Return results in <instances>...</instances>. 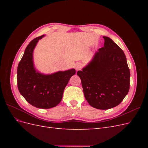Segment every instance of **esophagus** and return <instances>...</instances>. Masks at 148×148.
Segmentation results:
<instances>
[{"label": "esophagus", "mask_w": 148, "mask_h": 148, "mask_svg": "<svg viewBox=\"0 0 148 148\" xmlns=\"http://www.w3.org/2000/svg\"><path fill=\"white\" fill-rule=\"evenodd\" d=\"M75 67L76 70H77V71H78V70H81V69H82V64H80L79 62H77V63L75 64Z\"/></svg>", "instance_id": "obj_1"}]
</instances>
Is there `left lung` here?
<instances>
[{
	"label": "left lung",
	"mask_w": 148,
	"mask_h": 148,
	"mask_svg": "<svg viewBox=\"0 0 148 148\" xmlns=\"http://www.w3.org/2000/svg\"><path fill=\"white\" fill-rule=\"evenodd\" d=\"M92 60L77 75L91 106L107 110L120 104L130 89V72L123 51L109 37Z\"/></svg>",
	"instance_id": "8db88e82"
}]
</instances>
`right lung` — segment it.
<instances>
[{
  "label": "right lung",
  "instance_id": "add662e5",
  "mask_svg": "<svg viewBox=\"0 0 148 148\" xmlns=\"http://www.w3.org/2000/svg\"><path fill=\"white\" fill-rule=\"evenodd\" d=\"M44 35L33 39L26 47L17 69V85L21 95L31 105L50 109L60 102L70 78L76 73L72 69L44 75L36 70L33 60L34 49Z\"/></svg>",
  "mask_w": 148,
  "mask_h": 148
}]
</instances>
